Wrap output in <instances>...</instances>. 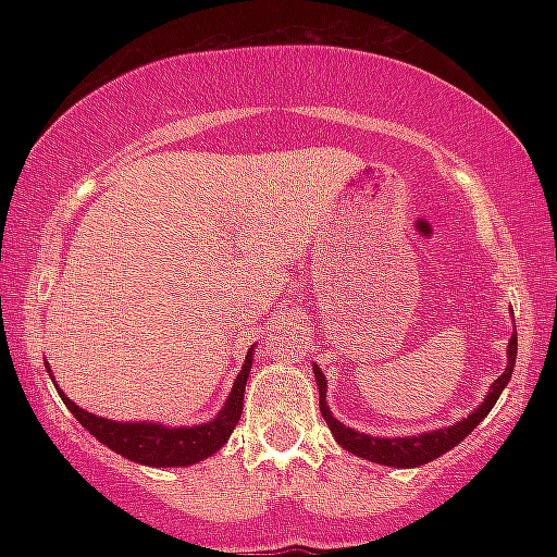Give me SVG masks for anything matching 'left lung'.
<instances>
[{"label":"left lung","mask_w":557,"mask_h":557,"mask_svg":"<svg viewBox=\"0 0 557 557\" xmlns=\"http://www.w3.org/2000/svg\"><path fill=\"white\" fill-rule=\"evenodd\" d=\"M516 348H519V341L516 335H510L508 343V367L505 372L492 382L487 398H484L482 406L476 411H471L469 417L458 421L453 426H443V430L434 432H424V434H413V437H372V434H363L345 426L343 421H337L332 417L330 406H327V376L322 374V369L314 363V376L319 385V411H322L324 421H327L332 437L337 440V445L345 447L354 456L367 458L372 463H382V466H395V469H413V466H424L440 458L443 453L453 450L458 443H463L471 432L476 430V424L482 421L487 413L492 411L497 398H500L503 387L508 385L510 374H513V363H516Z\"/></svg>","instance_id":"1"}]
</instances>
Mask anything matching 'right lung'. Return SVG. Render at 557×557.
<instances>
[{
  "instance_id": "1",
  "label": "right lung",
  "mask_w": 557,
  "mask_h": 557,
  "mask_svg": "<svg viewBox=\"0 0 557 557\" xmlns=\"http://www.w3.org/2000/svg\"><path fill=\"white\" fill-rule=\"evenodd\" d=\"M251 361L253 348H248L246 363H243L240 374L235 376L233 389H230L222 411L216 413L212 421L198 426H164L154 424V421H112L104 417H96V413H88L86 408L75 406L60 387H57V393L65 400L70 413H73V417L78 419L101 445H107L110 450L117 453V456L127 458V461L157 466V469L190 466L214 456V453L227 443L230 434H233L235 424H238L243 413V393H246ZM47 372H52V369L47 367Z\"/></svg>"
}]
</instances>
